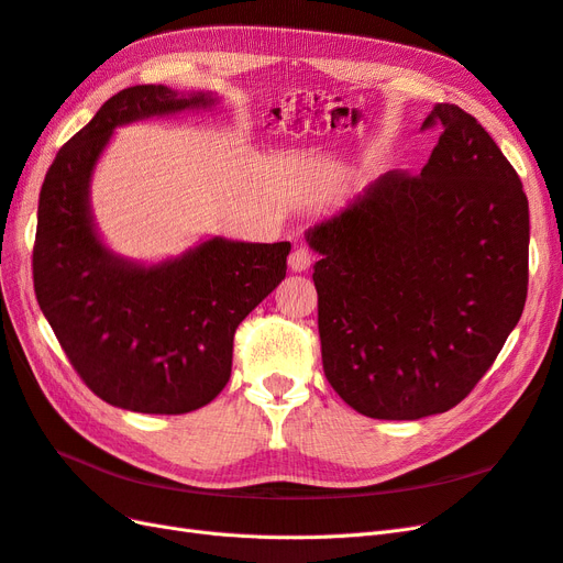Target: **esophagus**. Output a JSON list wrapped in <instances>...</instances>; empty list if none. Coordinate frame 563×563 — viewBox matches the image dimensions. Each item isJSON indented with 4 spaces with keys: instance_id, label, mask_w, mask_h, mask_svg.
<instances>
[{
    "instance_id": "obj_1",
    "label": "esophagus",
    "mask_w": 563,
    "mask_h": 563,
    "mask_svg": "<svg viewBox=\"0 0 563 563\" xmlns=\"http://www.w3.org/2000/svg\"><path fill=\"white\" fill-rule=\"evenodd\" d=\"M310 263H312V253L305 246H296L291 251V255H288V267H291L294 272H305L310 267Z\"/></svg>"
}]
</instances>
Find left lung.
<instances>
[{
  "mask_svg": "<svg viewBox=\"0 0 563 563\" xmlns=\"http://www.w3.org/2000/svg\"><path fill=\"white\" fill-rule=\"evenodd\" d=\"M420 176L387 172L305 232L327 380L354 411L418 420L463 401L523 312L528 199L472 114L439 103Z\"/></svg>",
  "mask_w": 563,
  "mask_h": 563,
  "instance_id": "obj_1",
  "label": "left lung"
}]
</instances>
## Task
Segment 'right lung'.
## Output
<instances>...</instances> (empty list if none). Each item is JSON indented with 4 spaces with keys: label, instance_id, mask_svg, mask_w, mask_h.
<instances>
[{
    "label": "right lung",
    "instance_id": "obj_1",
    "mask_svg": "<svg viewBox=\"0 0 563 563\" xmlns=\"http://www.w3.org/2000/svg\"><path fill=\"white\" fill-rule=\"evenodd\" d=\"M213 93L143 84L112 96L46 172L32 277L67 360L103 401L178 416L230 380L234 331L286 277L288 242L211 236L155 265L110 251L93 223L91 178L112 131L150 117L203 110Z\"/></svg>",
    "mask_w": 563,
    "mask_h": 563
}]
</instances>
